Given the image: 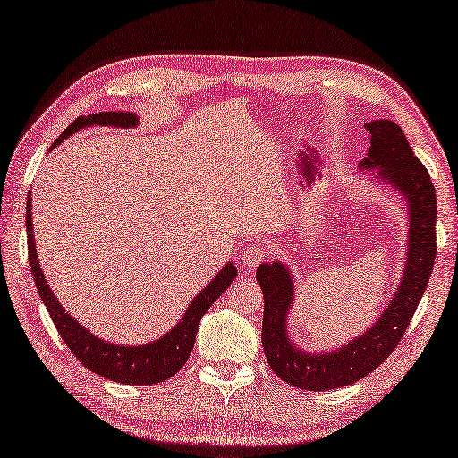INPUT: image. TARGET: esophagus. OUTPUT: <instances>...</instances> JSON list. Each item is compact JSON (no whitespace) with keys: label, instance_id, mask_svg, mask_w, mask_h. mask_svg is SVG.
<instances>
[{"label":"esophagus","instance_id":"34e87169","mask_svg":"<svg viewBox=\"0 0 458 458\" xmlns=\"http://www.w3.org/2000/svg\"><path fill=\"white\" fill-rule=\"evenodd\" d=\"M267 258V250L259 244H254L242 251V266L244 267H256Z\"/></svg>","mask_w":458,"mask_h":458}]
</instances>
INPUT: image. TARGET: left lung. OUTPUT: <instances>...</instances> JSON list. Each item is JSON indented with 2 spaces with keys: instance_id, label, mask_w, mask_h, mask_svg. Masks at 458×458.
I'll return each mask as SVG.
<instances>
[{
  "instance_id": "left-lung-1",
  "label": "left lung",
  "mask_w": 458,
  "mask_h": 458,
  "mask_svg": "<svg viewBox=\"0 0 458 458\" xmlns=\"http://www.w3.org/2000/svg\"><path fill=\"white\" fill-rule=\"evenodd\" d=\"M364 128L369 131L372 145L368 157L360 161V169L374 171L372 179L390 184L405 199L410 236L403 274L394 297L372 327L340 348L309 352L291 340L287 328L295 299L293 274L281 261L258 267L256 279L264 291L261 344L266 358L276 376L299 390H336L366 377L382 364L411 323L435 266L437 199L429 173L415 157L403 130L395 122L374 120L364 123Z\"/></svg>"
}]
</instances>
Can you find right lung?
<instances>
[{
  "label": "right lung",
  "instance_id": "add662e5",
  "mask_svg": "<svg viewBox=\"0 0 458 458\" xmlns=\"http://www.w3.org/2000/svg\"><path fill=\"white\" fill-rule=\"evenodd\" d=\"M138 123L140 118L131 112H100L81 115V118L68 125L61 138L51 145V151L58 143H63V140L71 138L72 133L84 128H94V125H108V128H138ZM31 220V192H29L25 212L29 266H31V274L38 295H41V301L45 303L48 315H51L58 335H61L66 346L71 348V352L79 358L90 372L102 377H108L112 382L118 384L151 386L177 374L192 352L194 338H197V330L202 315L207 313L214 301L230 287L232 281L238 276L236 266L228 261V264L218 271L216 277H214L202 291H199V295L191 301V305L184 310L179 323L174 325L167 335L138 346L108 343V340L98 338L92 335L89 328H84L79 320L68 313V310H64V307L58 303V299L53 295V291L45 279L41 264H38Z\"/></svg>",
  "mask_w": 458,
  "mask_h": 458
}]
</instances>
